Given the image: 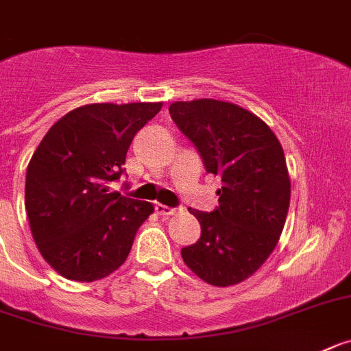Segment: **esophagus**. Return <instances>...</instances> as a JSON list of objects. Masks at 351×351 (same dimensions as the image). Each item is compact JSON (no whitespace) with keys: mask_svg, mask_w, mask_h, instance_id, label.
Listing matches in <instances>:
<instances>
[{"mask_svg":"<svg viewBox=\"0 0 351 351\" xmlns=\"http://www.w3.org/2000/svg\"><path fill=\"white\" fill-rule=\"evenodd\" d=\"M154 210L158 212L160 215H173V214H176V212H178V208H176V207H169V205H163V204H156Z\"/></svg>","mask_w":351,"mask_h":351,"instance_id":"obj_1","label":"esophagus"}]
</instances>
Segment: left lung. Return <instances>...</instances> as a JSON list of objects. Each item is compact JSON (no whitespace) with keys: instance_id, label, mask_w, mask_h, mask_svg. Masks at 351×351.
<instances>
[{"instance_id":"1","label":"left lung","mask_w":351,"mask_h":351,"mask_svg":"<svg viewBox=\"0 0 351 351\" xmlns=\"http://www.w3.org/2000/svg\"><path fill=\"white\" fill-rule=\"evenodd\" d=\"M170 118L219 176V207L188 208L202 226L197 243L181 249L202 280L228 287L249 278L275 250L291 202L284 149L271 128L247 109L214 99L173 102Z\"/></svg>"}]
</instances>
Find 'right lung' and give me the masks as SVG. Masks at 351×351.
<instances>
[{
	"label": "right lung",
	"instance_id": "right-lung-1",
	"mask_svg": "<svg viewBox=\"0 0 351 351\" xmlns=\"http://www.w3.org/2000/svg\"><path fill=\"white\" fill-rule=\"evenodd\" d=\"M162 102L88 104L60 118L25 173V210L45 261L69 280L94 282L120 268L149 202L111 191L132 139Z\"/></svg>",
	"mask_w": 351,
	"mask_h": 351
}]
</instances>
